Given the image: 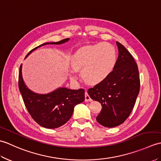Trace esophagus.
Returning a JSON list of instances; mask_svg holds the SVG:
<instances>
[{"mask_svg":"<svg viewBox=\"0 0 161 161\" xmlns=\"http://www.w3.org/2000/svg\"><path fill=\"white\" fill-rule=\"evenodd\" d=\"M85 101L86 102H91L92 101V99L89 96V95L88 94L87 92L85 93Z\"/></svg>","mask_w":161,"mask_h":161,"instance_id":"esophagus-1","label":"esophagus"}]
</instances>
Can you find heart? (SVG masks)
I'll list each match as a JSON object with an SVG mask.
<instances>
[{"instance_id": "1", "label": "heart", "mask_w": 161, "mask_h": 161, "mask_svg": "<svg viewBox=\"0 0 161 161\" xmlns=\"http://www.w3.org/2000/svg\"><path fill=\"white\" fill-rule=\"evenodd\" d=\"M117 60L114 46L106 42L81 47L72 59L75 70H82V76L88 84L100 82L111 73Z\"/></svg>"}]
</instances>
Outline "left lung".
Segmentation results:
<instances>
[{"label": "left lung", "mask_w": 161, "mask_h": 161, "mask_svg": "<svg viewBox=\"0 0 161 161\" xmlns=\"http://www.w3.org/2000/svg\"><path fill=\"white\" fill-rule=\"evenodd\" d=\"M118 57L114 70L100 83L88 90L91 99L102 104L96 119L106 127L122 124L134 107L140 91V77L137 64L121 43L116 42Z\"/></svg>", "instance_id": "1"}]
</instances>
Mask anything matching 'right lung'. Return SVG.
<instances>
[{"mask_svg":"<svg viewBox=\"0 0 161 161\" xmlns=\"http://www.w3.org/2000/svg\"><path fill=\"white\" fill-rule=\"evenodd\" d=\"M69 39L58 42L46 43L30 51L26 57L37 47L46 44H61ZM22 64L19 74V88L27 110L36 123L47 129H55L64 125L73 115L75 105L84 102V89L70 90L60 88L52 93L41 95L34 93L26 86L22 77Z\"/></svg>","mask_w":161,"mask_h":161,"instance_id":"add662e5","label":"right lung"}]
</instances>
